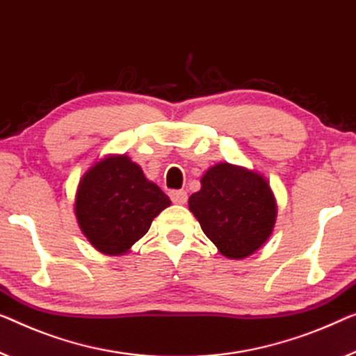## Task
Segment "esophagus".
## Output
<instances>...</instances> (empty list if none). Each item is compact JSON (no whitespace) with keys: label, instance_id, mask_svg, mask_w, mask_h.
<instances>
[{"label":"esophagus","instance_id":"esophagus-1","mask_svg":"<svg viewBox=\"0 0 356 356\" xmlns=\"http://www.w3.org/2000/svg\"><path fill=\"white\" fill-rule=\"evenodd\" d=\"M169 196H171L172 203H176V204H185V203H187V198H188L185 190H172V192L169 193Z\"/></svg>","mask_w":356,"mask_h":356}]
</instances>
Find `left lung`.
Segmentation results:
<instances>
[{
	"instance_id": "8db88e82",
	"label": "left lung",
	"mask_w": 356,
	"mask_h": 356,
	"mask_svg": "<svg viewBox=\"0 0 356 356\" xmlns=\"http://www.w3.org/2000/svg\"><path fill=\"white\" fill-rule=\"evenodd\" d=\"M188 208L220 254L245 259L265 245L277 220V200L261 174L230 163L209 168Z\"/></svg>"
}]
</instances>
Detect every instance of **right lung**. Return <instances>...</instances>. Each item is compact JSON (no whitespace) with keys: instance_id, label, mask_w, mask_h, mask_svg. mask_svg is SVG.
Returning a JSON list of instances; mask_svg holds the SVG:
<instances>
[{"instance_id":"right-lung-1","label":"right lung","mask_w":356,"mask_h":356,"mask_svg":"<svg viewBox=\"0 0 356 356\" xmlns=\"http://www.w3.org/2000/svg\"><path fill=\"white\" fill-rule=\"evenodd\" d=\"M169 204V196L144 176L139 164L126 155H110L79 180L75 216L97 251L123 256Z\"/></svg>"}]
</instances>
